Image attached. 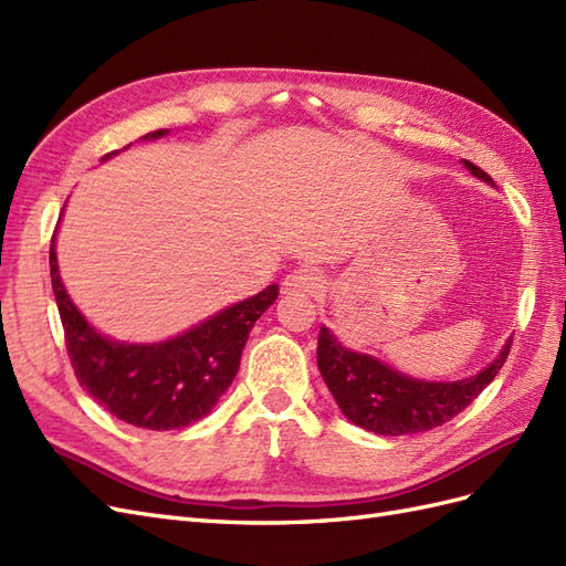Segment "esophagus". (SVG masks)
<instances>
[{
  "label": "esophagus",
  "instance_id": "obj_1",
  "mask_svg": "<svg viewBox=\"0 0 566 566\" xmlns=\"http://www.w3.org/2000/svg\"><path fill=\"white\" fill-rule=\"evenodd\" d=\"M283 293L287 295H314L318 293L321 287H324V279H321V271L314 269V266H297L287 273V276L283 279Z\"/></svg>",
  "mask_w": 566,
  "mask_h": 566
}]
</instances>
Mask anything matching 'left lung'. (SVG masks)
<instances>
[{
	"instance_id": "8db88e82",
	"label": "left lung",
	"mask_w": 566,
	"mask_h": 566,
	"mask_svg": "<svg viewBox=\"0 0 566 566\" xmlns=\"http://www.w3.org/2000/svg\"><path fill=\"white\" fill-rule=\"evenodd\" d=\"M462 164L471 176L495 186L476 164L467 159ZM510 343L502 345L495 359L479 374L457 380H426L397 371L374 355L345 347L331 328L321 326L316 364L333 400L359 429L378 436H411L431 431L469 407L502 369Z\"/></svg>"
}]
</instances>
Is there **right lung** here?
<instances>
[{"label":"right lung","instance_id":"1","mask_svg":"<svg viewBox=\"0 0 566 566\" xmlns=\"http://www.w3.org/2000/svg\"><path fill=\"white\" fill-rule=\"evenodd\" d=\"M164 135H169V128L151 130L140 140H159ZM124 149L109 151L102 161H109ZM50 276L69 357L81 386L116 419L149 431L186 429L217 407L238 374L242 347L254 321L279 297V285L273 283L174 338L128 343L97 331L73 304L59 273L56 233L50 245Z\"/></svg>","mask_w":566,"mask_h":566}]
</instances>
